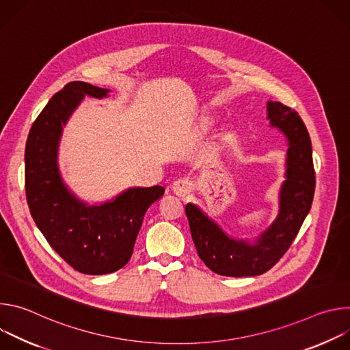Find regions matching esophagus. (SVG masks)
<instances>
[{"mask_svg":"<svg viewBox=\"0 0 350 350\" xmlns=\"http://www.w3.org/2000/svg\"><path fill=\"white\" fill-rule=\"evenodd\" d=\"M172 189H173V192H174L177 196L184 198V196H185L187 193H189V191H191V183H189L187 178H180V180H177V181L173 183Z\"/></svg>","mask_w":350,"mask_h":350,"instance_id":"obj_1","label":"esophagus"}]
</instances>
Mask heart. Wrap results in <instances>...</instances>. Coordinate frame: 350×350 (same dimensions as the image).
<instances>
[{"instance_id":"obj_1","label":"heart","mask_w":350,"mask_h":350,"mask_svg":"<svg viewBox=\"0 0 350 350\" xmlns=\"http://www.w3.org/2000/svg\"><path fill=\"white\" fill-rule=\"evenodd\" d=\"M212 126V122H211V119L209 118H204L202 119V122H201V130H208L209 127Z\"/></svg>"}]
</instances>
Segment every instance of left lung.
I'll list each match as a JSON object with an SVG mask.
<instances>
[{"instance_id": "left-lung-1", "label": "left lung", "mask_w": 350, "mask_h": 350, "mask_svg": "<svg viewBox=\"0 0 350 350\" xmlns=\"http://www.w3.org/2000/svg\"><path fill=\"white\" fill-rule=\"evenodd\" d=\"M267 119L288 141L286 172L278 216L255 243L228 237L196 205L185 206L198 256L220 275L252 277L270 270L288 251L312 208L316 174L308 129L297 112L277 101L267 103Z\"/></svg>"}]
</instances>
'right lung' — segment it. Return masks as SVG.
Listing matches in <instances>:
<instances>
[{
    "label": "right lung",
    "mask_w": 350,
    "mask_h": 350,
    "mask_svg": "<svg viewBox=\"0 0 350 350\" xmlns=\"http://www.w3.org/2000/svg\"><path fill=\"white\" fill-rule=\"evenodd\" d=\"M108 92L84 81L68 83L37 116L25 149L26 198L36 226L69 266L90 275L127 265L145 212L165 193L161 185L135 187L90 206L65 185L58 167L64 126L84 95L104 98Z\"/></svg>",
    "instance_id": "1"
}]
</instances>
